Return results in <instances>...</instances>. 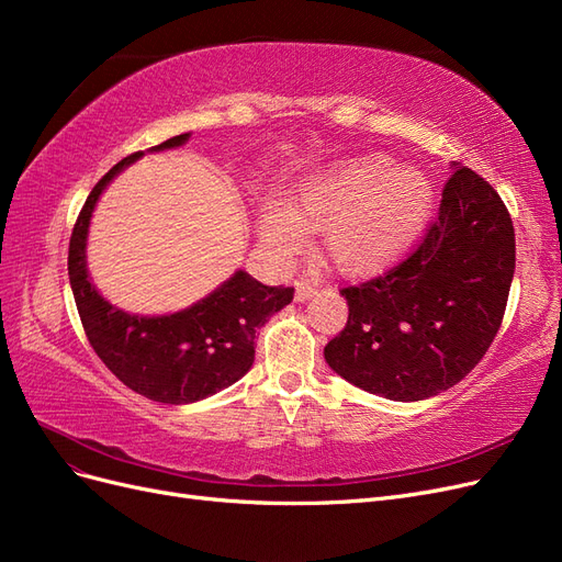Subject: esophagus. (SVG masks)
<instances>
[{"label":"esophagus","mask_w":562,"mask_h":562,"mask_svg":"<svg viewBox=\"0 0 562 562\" xmlns=\"http://www.w3.org/2000/svg\"><path fill=\"white\" fill-rule=\"evenodd\" d=\"M314 293H316V283L314 281H297L295 283V300L297 302L310 300Z\"/></svg>","instance_id":"obj_1"}]
</instances>
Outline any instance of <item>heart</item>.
<instances>
[{"label":"heart","mask_w":562,"mask_h":562,"mask_svg":"<svg viewBox=\"0 0 562 562\" xmlns=\"http://www.w3.org/2000/svg\"><path fill=\"white\" fill-rule=\"evenodd\" d=\"M431 206L434 182L427 173L370 151L312 176L288 211L265 206L260 236L277 258H291L304 244V229H321L323 252L335 269L368 277L396 265L413 248Z\"/></svg>","instance_id":"1"}]
</instances>
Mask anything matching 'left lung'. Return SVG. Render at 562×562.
Instances as JSON below:
<instances>
[{
  "mask_svg": "<svg viewBox=\"0 0 562 562\" xmlns=\"http://www.w3.org/2000/svg\"><path fill=\"white\" fill-rule=\"evenodd\" d=\"M452 166L422 244L386 274L339 291L349 318L323 349L339 378L389 401H424L464 380L504 318L512 215L487 180Z\"/></svg>",
  "mask_w": 562,
  "mask_h": 562,
  "instance_id": "8db88e82",
  "label": "left lung"
}]
</instances>
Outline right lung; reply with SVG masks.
<instances>
[{
  "instance_id": "1",
  "label": "right lung",
  "mask_w": 562,
  "mask_h": 562,
  "mask_svg": "<svg viewBox=\"0 0 562 562\" xmlns=\"http://www.w3.org/2000/svg\"><path fill=\"white\" fill-rule=\"evenodd\" d=\"M190 133L176 135L151 151L173 149ZM135 151L98 180L77 217L67 255V274L81 326L93 351L135 394L157 403H194L239 382L255 361V333L293 300V288L262 285L248 271H234L211 295L176 314L138 316L116 310L95 291L87 269L89 223L105 187L138 161Z\"/></svg>"
}]
</instances>
